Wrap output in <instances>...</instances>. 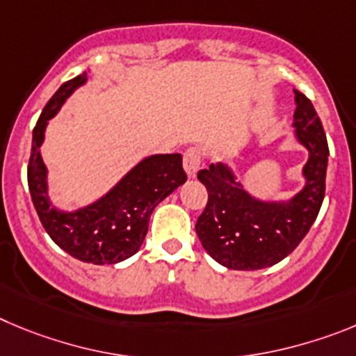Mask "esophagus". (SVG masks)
Segmentation results:
<instances>
[{
	"instance_id": "obj_1",
	"label": "esophagus",
	"mask_w": 356,
	"mask_h": 356,
	"mask_svg": "<svg viewBox=\"0 0 356 356\" xmlns=\"http://www.w3.org/2000/svg\"><path fill=\"white\" fill-rule=\"evenodd\" d=\"M202 165V150L198 147H190L184 152V168L190 177H195Z\"/></svg>"
}]
</instances>
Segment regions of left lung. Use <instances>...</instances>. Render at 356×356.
I'll return each mask as SVG.
<instances>
[{
    "instance_id": "8db88e82",
    "label": "left lung",
    "mask_w": 356,
    "mask_h": 356,
    "mask_svg": "<svg viewBox=\"0 0 356 356\" xmlns=\"http://www.w3.org/2000/svg\"><path fill=\"white\" fill-rule=\"evenodd\" d=\"M296 136L309 150L303 166L307 182L289 202H261L243 190L223 165L197 174L207 188V204L198 216L197 236L207 254L230 270H262L296 248L318 218L325 198L328 142L310 99L294 90Z\"/></svg>"
}]
</instances>
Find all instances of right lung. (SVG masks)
<instances>
[{
	"instance_id": "1",
	"label": "right lung",
	"mask_w": 356,
	"mask_h": 356,
	"mask_svg": "<svg viewBox=\"0 0 356 356\" xmlns=\"http://www.w3.org/2000/svg\"><path fill=\"white\" fill-rule=\"evenodd\" d=\"M86 81V72L63 83L49 99L33 129L28 165V188L40 223L49 238L72 257L92 264H115L136 254L149 230L150 214L163 198L188 179L181 154L150 156L95 204L62 213L47 197L46 165L40 145L47 120L58 113L65 99Z\"/></svg>"
}]
</instances>
